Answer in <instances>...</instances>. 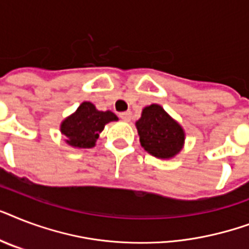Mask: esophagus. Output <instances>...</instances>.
Here are the masks:
<instances>
[{"instance_id":"34e87169","label":"esophagus","mask_w":249,"mask_h":249,"mask_svg":"<svg viewBox=\"0 0 249 249\" xmlns=\"http://www.w3.org/2000/svg\"><path fill=\"white\" fill-rule=\"evenodd\" d=\"M120 117L123 119V120L128 123V121H130V119H132V112H130V111H126V112H121Z\"/></svg>"}]
</instances>
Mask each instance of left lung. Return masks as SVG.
I'll return each mask as SVG.
<instances>
[{
    "mask_svg": "<svg viewBox=\"0 0 249 249\" xmlns=\"http://www.w3.org/2000/svg\"><path fill=\"white\" fill-rule=\"evenodd\" d=\"M141 144L151 155L169 159L179 152L185 141L181 125L176 123L159 105H151L142 111L136 123Z\"/></svg>",
    "mask_w": 249,
    "mask_h": 249,
    "instance_id": "obj_1",
    "label": "left lung"
}]
</instances>
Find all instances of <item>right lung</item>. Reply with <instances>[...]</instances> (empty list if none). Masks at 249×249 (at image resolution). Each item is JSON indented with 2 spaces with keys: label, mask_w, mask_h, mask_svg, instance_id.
Listing matches in <instances>:
<instances>
[{
  "label": "right lung",
  "mask_w": 249,
  "mask_h": 249,
  "mask_svg": "<svg viewBox=\"0 0 249 249\" xmlns=\"http://www.w3.org/2000/svg\"><path fill=\"white\" fill-rule=\"evenodd\" d=\"M116 120L117 116L111 111H98L90 102H84L73 115L62 123L60 130L67 137L68 144L79 148H90L95 144L105 125Z\"/></svg>",
  "instance_id": "add662e5"
}]
</instances>
